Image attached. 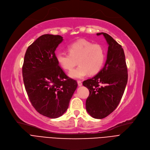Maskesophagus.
Wrapping results in <instances>:
<instances>
[{
    "instance_id": "esophagus-1",
    "label": "esophagus",
    "mask_w": 150,
    "mask_h": 150,
    "mask_svg": "<svg viewBox=\"0 0 150 150\" xmlns=\"http://www.w3.org/2000/svg\"><path fill=\"white\" fill-rule=\"evenodd\" d=\"M77 83H78V85H79V86H82V82L81 81H78Z\"/></svg>"
}]
</instances>
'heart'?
I'll list each match as a JSON object with an SVG mask.
<instances>
[{
  "label": "heart",
  "mask_w": 150,
  "mask_h": 150,
  "mask_svg": "<svg viewBox=\"0 0 150 150\" xmlns=\"http://www.w3.org/2000/svg\"><path fill=\"white\" fill-rule=\"evenodd\" d=\"M67 50L69 53H56V60L61 67L69 71L76 66L78 61L79 66L69 73V76L75 79H83L89 73H98L105 61V51L101 45L84 39L70 44Z\"/></svg>",
  "instance_id": "1"
}]
</instances>
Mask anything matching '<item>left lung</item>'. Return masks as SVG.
<instances>
[{"instance_id": "8db88e82", "label": "left lung", "mask_w": 150, "mask_h": 150, "mask_svg": "<svg viewBox=\"0 0 150 150\" xmlns=\"http://www.w3.org/2000/svg\"><path fill=\"white\" fill-rule=\"evenodd\" d=\"M108 45L103 68L92 79L83 82L89 91L86 101L88 113L94 118L102 119L118 107L127 83V68L124 50L108 34L101 32Z\"/></svg>"}]
</instances>
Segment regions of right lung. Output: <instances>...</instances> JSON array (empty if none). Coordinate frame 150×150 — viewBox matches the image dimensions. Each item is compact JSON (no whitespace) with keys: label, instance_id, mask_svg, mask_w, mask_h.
<instances>
[{"label":"right lung","instance_id":"right-lung-1","mask_svg":"<svg viewBox=\"0 0 150 150\" xmlns=\"http://www.w3.org/2000/svg\"><path fill=\"white\" fill-rule=\"evenodd\" d=\"M62 37L45 34L28 48L23 66L25 91L32 106L39 113L57 118L67 110L77 88L56 60L55 50Z\"/></svg>","mask_w":150,"mask_h":150}]
</instances>
